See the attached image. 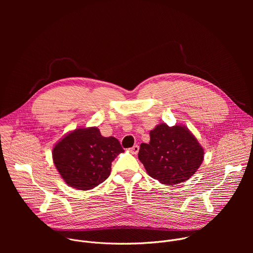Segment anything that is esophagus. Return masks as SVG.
Segmentation results:
<instances>
[{
  "mask_svg": "<svg viewBox=\"0 0 253 253\" xmlns=\"http://www.w3.org/2000/svg\"><path fill=\"white\" fill-rule=\"evenodd\" d=\"M129 150H130V152H131L132 154H137L138 151H139V146H138V145H134V146H133L132 148H130Z\"/></svg>",
  "mask_w": 253,
  "mask_h": 253,
  "instance_id": "1",
  "label": "esophagus"
}]
</instances>
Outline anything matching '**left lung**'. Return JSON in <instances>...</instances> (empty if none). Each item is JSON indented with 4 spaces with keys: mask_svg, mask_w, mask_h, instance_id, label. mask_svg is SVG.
<instances>
[{
    "mask_svg": "<svg viewBox=\"0 0 253 253\" xmlns=\"http://www.w3.org/2000/svg\"><path fill=\"white\" fill-rule=\"evenodd\" d=\"M203 155V148L186 127L162 123L150 131L148 144L141 143L138 158L152 178L176 185L196 172Z\"/></svg>",
    "mask_w": 253,
    "mask_h": 253,
    "instance_id": "8db88e82",
    "label": "left lung"
}]
</instances>
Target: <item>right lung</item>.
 <instances>
[{
    "mask_svg": "<svg viewBox=\"0 0 253 253\" xmlns=\"http://www.w3.org/2000/svg\"><path fill=\"white\" fill-rule=\"evenodd\" d=\"M122 152L115 137H103L96 127L79 128L56 144L53 160L69 186L89 190L105 181L112 162Z\"/></svg>",
    "mask_w": 253,
    "mask_h": 253,
    "instance_id": "obj_1",
    "label": "right lung"
}]
</instances>
